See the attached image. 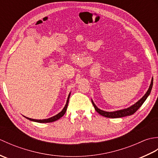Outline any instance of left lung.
<instances>
[{"label":"left lung","instance_id":"1","mask_svg":"<svg viewBox=\"0 0 158 158\" xmlns=\"http://www.w3.org/2000/svg\"><path fill=\"white\" fill-rule=\"evenodd\" d=\"M153 79L152 78V82H151L150 86L148 90H147V93L144 95V96L141 99L139 100L138 102H136L134 105L129 107V108L117 110V111H113V112H106V111H105V110H102L99 109L98 107L95 105V104L93 102L92 100V102L94 106V109L96 111L98 112L100 115H101L105 117H109V118H119V117H123L133 115V114L142 106L144 102H145V100L147 98V97H148L149 95L150 94L151 91H152V87H153Z\"/></svg>","mask_w":158,"mask_h":158}]
</instances>
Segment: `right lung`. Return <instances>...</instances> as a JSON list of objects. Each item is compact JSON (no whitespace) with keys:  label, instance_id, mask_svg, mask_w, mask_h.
I'll use <instances>...</instances> for the list:
<instances>
[{"label":"right lung","instance_id":"right-lung-1","mask_svg":"<svg viewBox=\"0 0 158 158\" xmlns=\"http://www.w3.org/2000/svg\"><path fill=\"white\" fill-rule=\"evenodd\" d=\"M70 95V93L69 94V95L68 96V98H67V101H66V105H65L64 107V109H62V111L60 112V113H59L58 114H57V115H55V116L50 117V118H48V119H34L28 118V117H26V118H27L28 119H29V120L33 121V122H39V123H49V122H55V121L59 119L60 118H61V117L65 114V113L66 111V109H67V107H68V104H69V101Z\"/></svg>","mask_w":158,"mask_h":158}]
</instances>
